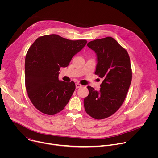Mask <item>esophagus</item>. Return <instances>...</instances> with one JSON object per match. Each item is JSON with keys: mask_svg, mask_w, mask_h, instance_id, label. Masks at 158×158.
Listing matches in <instances>:
<instances>
[{"mask_svg": "<svg viewBox=\"0 0 158 158\" xmlns=\"http://www.w3.org/2000/svg\"><path fill=\"white\" fill-rule=\"evenodd\" d=\"M82 87V85L81 84H80L79 83H76V87L77 89V88H79V87Z\"/></svg>", "mask_w": 158, "mask_h": 158, "instance_id": "34e87169", "label": "esophagus"}]
</instances>
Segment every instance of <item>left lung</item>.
Segmentation results:
<instances>
[{
	"instance_id": "1",
	"label": "left lung",
	"mask_w": 158,
	"mask_h": 158,
	"mask_svg": "<svg viewBox=\"0 0 158 158\" xmlns=\"http://www.w3.org/2000/svg\"><path fill=\"white\" fill-rule=\"evenodd\" d=\"M87 46L95 52V74L103 81L99 91L88 85L89 95L84 98L85 112L96 119L107 118L119 109L129 90L132 71L129 54L112 37L89 42Z\"/></svg>"
}]
</instances>
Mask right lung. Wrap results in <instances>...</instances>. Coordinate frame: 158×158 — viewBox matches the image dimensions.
Masks as SVG:
<instances>
[{
  "label": "right lung",
  "mask_w": 158,
  "mask_h": 158,
  "mask_svg": "<svg viewBox=\"0 0 158 158\" xmlns=\"http://www.w3.org/2000/svg\"><path fill=\"white\" fill-rule=\"evenodd\" d=\"M87 42L51 34L37 38L29 48L25 60L26 88L31 101L42 113L54 115L69 102L76 85L59 81V71L69 65Z\"/></svg>",
  "instance_id": "add662e5"
}]
</instances>
